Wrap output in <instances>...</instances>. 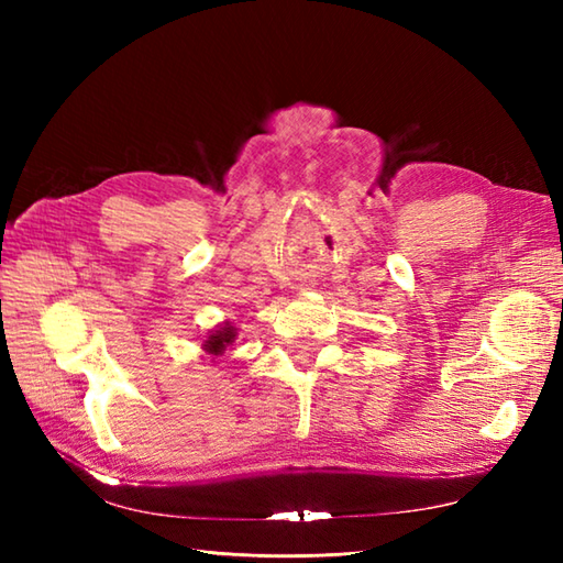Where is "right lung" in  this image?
Wrapping results in <instances>:
<instances>
[{
  "mask_svg": "<svg viewBox=\"0 0 563 563\" xmlns=\"http://www.w3.org/2000/svg\"><path fill=\"white\" fill-rule=\"evenodd\" d=\"M234 339H236V327H232L230 321H224V324H220L218 329L208 333V339L202 341V351L208 355H222L234 343Z\"/></svg>",
  "mask_w": 563,
  "mask_h": 563,
  "instance_id": "right-lung-1",
  "label": "right lung"
}]
</instances>
